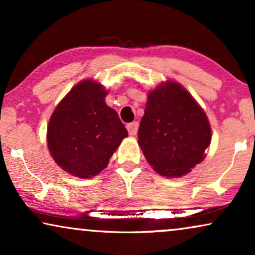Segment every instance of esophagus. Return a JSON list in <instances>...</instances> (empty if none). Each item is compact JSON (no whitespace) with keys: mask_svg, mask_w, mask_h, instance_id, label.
Listing matches in <instances>:
<instances>
[{"mask_svg":"<svg viewBox=\"0 0 255 255\" xmlns=\"http://www.w3.org/2000/svg\"><path fill=\"white\" fill-rule=\"evenodd\" d=\"M138 127H139L138 122H132V123L128 124L127 125V128H128V134H130V135H135V134H137Z\"/></svg>","mask_w":255,"mask_h":255,"instance_id":"obj_1","label":"esophagus"}]
</instances>
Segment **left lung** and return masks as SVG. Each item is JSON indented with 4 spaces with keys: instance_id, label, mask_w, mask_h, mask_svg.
<instances>
[{
    "instance_id": "8db88e82",
    "label": "left lung",
    "mask_w": 255,
    "mask_h": 255,
    "mask_svg": "<svg viewBox=\"0 0 255 255\" xmlns=\"http://www.w3.org/2000/svg\"><path fill=\"white\" fill-rule=\"evenodd\" d=\"M210 142L208 116L182 85L166 81L148 92L138 144L156 173L186 175L203 161Z\"/></svg>"
}]
</instances>
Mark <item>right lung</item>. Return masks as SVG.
<instances>
[{
    "label": "right lung",
    "instance_id": "add662e5",
    "mask_svg": "<svg viewBox=\"0 0 255 255\" xmlns=\"http://www.w3.org/2000/svg\"><path fill=\"white\" fill-rule=\"evenodd\" d=\"M108 93L95 80H82L60 101L48 121L50 154L75 177L99 175L128 137L116 111L107 106Z\"/></svg>",
    "mask_w": 255,
    "mask_h": 255
}]
</instances>
